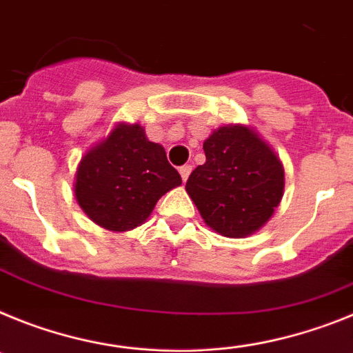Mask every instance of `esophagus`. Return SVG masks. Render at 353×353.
I'll use <instances>...</instances> for the list:
<instances>
[{"label":"esophagus","instance_id":"esophagus-1","mask_svg":"<svg viewBox=\"0 0 353 353\" xmlns=\"http://www.w3.org/2000/svg\"><path fill=\"white\" fill-rule=\"evenodd\" d=\"M190 172H192V165H183V167L179 168V174H181V177H183V181L188 179Z\"/></svg>","mask_w":353,"mask_h":353}]
</instances>
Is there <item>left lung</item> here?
<instances>
[{"label":"left lung","instance_id":"8db88e82","mask_svg":"<svg viewBox=\"0 0 353 353\" xmlns=\"http://www.w3.org/2000/svg\"><path fill=\"white\" fill-rule=\"evenodd\" d=\"M206 163L186 181L204 222L243 238L265 225L284 195V168L274 149L247 125H223L204 140Z\"/></svg>","mask_w":353,"mask_h":353}]
</instances>
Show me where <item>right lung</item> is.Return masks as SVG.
I'll list each match as a JSON object with an SVG mask.
<instances>
[{
    "instance_id": "obj_1",
    "label": "right lung",
    "mask_w": 353,
    "mask_h": 353,
    "mask_svg": "<svg viewBox=\"0 0 353 353\" xmlns=\"http://www.w3.org/2000/svg\"><path fill=\"white\" fill-rule=\"evenodd\" d=\"M181 185L159 143L140 124H117L81 158L74 195L92 222L108 231H130L149 219L156 202Z\"/></svg>"
}]
</instances>
